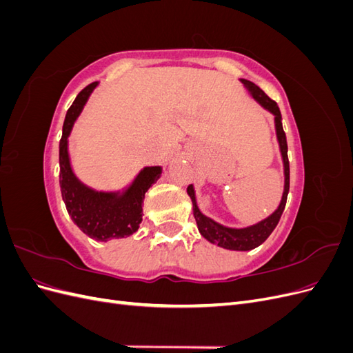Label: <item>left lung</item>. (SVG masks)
<instances>
[{
    "mask_svg": "<svg viewBox=\"0 0 353 353\" xmlns=\"http://www.w3.org/2000/svg\"><path fill=\"white\" fill-rule=\"evenodd\" d=\"M240 82L243 83L245 91L249 92L250 97L258 103L263 110L270 112L274 116L275 135H276V143H279V147H280V154L283 160V174H284V188H283L280 205L270 216H266L265 219L253 223V225L243 227V228H232V227L222 225V223L206 216L205 213L200 210L193 184L188 185L187 193L191 199V203H193V213H194L197 228H199V232L201 234V237H205L209 243L216 244L222 249L248 252V250L256 249L258 245H261L266 239H268L271 236V232L275 230L276 223H279L285 208L288 188H290V168H288L287 140H285V134L283 131V121H281V113H280L279 105H276V103L272 101L256 83L243 78H240Z\"/></svg>",
    "mask_w": 353,
    "mask_h": 353,
    "instance_id": "8db88e82",
    "label": "left lung"
}]
</instances>
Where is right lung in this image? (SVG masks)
<instances>
[{"label": "right lung", "mask_w": 353, "mask_h": 353, "mask_svg": "<svg viewBox=\"0 0 353 353\" xmlns=\"http://www.w3.org/2000/svg\"><path fill=\"white\" fill-rule=\"evenodd\" d=\"M100 82L83 88L74 99L63 123L59 147L61 197L77 227L97 241H109L132 236L143 221L145 193L162 176V166H145L122 190H95L83 184L74 174L69 154V137L91 94Z\"/></svg>", "instance_id": "add662e5"}]
</instances>
